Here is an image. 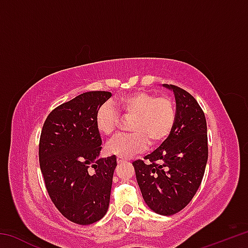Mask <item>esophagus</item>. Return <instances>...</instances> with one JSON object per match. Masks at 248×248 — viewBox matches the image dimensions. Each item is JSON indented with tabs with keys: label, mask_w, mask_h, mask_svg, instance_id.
<instances>
[{
	"label": "esophagus",
	"mask_w": 248,
	"mask_h": 248,
	"mask_svg": "<svg viewBox=\"0 0 248 248\" xmlns=\"http://www.w3.org/2000/svg\"><path fill=\"white\" fill-rule=\"evenodd\" d=\"M125 161H127V158L124 157V156H118V157H117V162H118V163H124Z\"/></svg>",
	"instance_id": "esophagus-1"
}]
</instances>
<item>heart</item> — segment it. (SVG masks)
<instances>
[{"instance_id":"1","label":"heart","mask_w":248,"mask_h":248,"mask_svg":"<svg viewBox=\"0 0 248 248\" xmlns=\"http://www.w3.org/2000/svg\"><path fill=\"white\" fill-rule=\"evenodd\" d=\"M114 104L125 119H133L129 136H116L106 144L108 153L127 157L142 152L149 142L156 145L165 141L174 129L175 104L169 95L146 91L124 94ZM111 103H105L96 112L95 123L104 136H111L119 128L120 117Z\"/></svg>"}]
</instances>
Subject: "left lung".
<instances>
[{
    "label": "left lung",
    "mask_w": 248,
    "mask_h": 248,
    "mask_svg": "<svg viewBox=\"0 0 248 248\" xmlns=\"http://www.w3.org/2000/svg\"><path fill=\"white\" fill-rule=\"evenodd\" d=\"M176 119L170 136L159 148L132 162L137 182L149 207L158 215L171 216L194 198L208 161L204 112L194 96L176 85Z\"/></svg>",
    "instance_id": "obj_1"
}]
</instances>
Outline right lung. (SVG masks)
Instances as JSON below:
<instances>
[{
	"label": "right lung",
	"instance_id": "1",
	"mask_svg": "<svg viewBox=\"0 0 248 248\" xmlns=\"http://www.w3.org/2000/svg\"><path fill=\"white\" fill-rule=\"evenodd\" d=\"M110 96L92 91L59 105L41 130L39 164L46 188L61 215L77 224L99 221L110 201L117 158H98L102 138L95 123L98 108Z\"/></svg>",
	"mask_w": 248,
	"mask_h": 248
}]
</instances>
